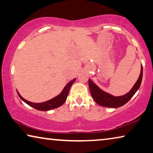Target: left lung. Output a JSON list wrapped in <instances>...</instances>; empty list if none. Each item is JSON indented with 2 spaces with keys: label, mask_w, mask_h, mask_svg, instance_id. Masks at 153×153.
<instances>
[{
  "label": "left lung",
  "mask_w": 153,
  "mask_h": 153,
  "mask_svg": "<svg viewBox=\"0 0 153 153\" xmlns=\"http://www.w3.org/2000/svg\"><path fill=\"white\" fill-rule=\"evenodd\" d=\"M143 75V67L141 66V72L137 81L134 85L131 90L126 94L120 96H115L103 91L98 85L93 83L92 81L89 79V88H90L91 95L93 99L98 105L100 106L110 108H117L122 107L128 102L133 95L136 93L141 85Z\"/></svg>",
  "instance_id": "1"
}]
</instances>
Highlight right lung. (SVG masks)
<instances>
[{
    "label": "right lung",
    "mask_w": 153,
    "mask_h": 153,
    "mask_svg": "<svg viewBox=\"0 0 153 153\" xmlns=\"http://www.w3.org/2000/svg\"><path fill=\"white\" fill-rule=\"evenodd\" d=\"M76 81V78L74 79L72 81H70L69 83L66 84V85L64 87V88L63 89L62 92H61L58 96H55V98H52V99L47 100L46 102H39V103H36V102H29L27 100H25L24 98H22L21 95L19 94V92L17 91V93L19 97L22 99L25 102L27 103V105H29V106L32 107L34 109L39 110V111H48V110H51L55 108H57L59 107L62 106V105L65 102V101L66 100L67 96L69 94V91L70 89V87L72 86V85L74 83V82Z\"/></svg>",
    "instance_id": "add662e5"
}]
</instances>
